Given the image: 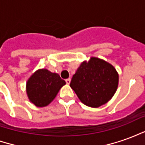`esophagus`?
I'll return each mask as SVG.
<instances>
[{"label": "esophagus", "instance_id": "obj_1", "mask_svg": "<svg viewBox=\"0 0 145 145\" xmlns=\"http://www.w3.org/2000/svg\"><path fill=\"white\" fill-rule=\"evenodd\" d=\"M65 82H66V83L67 84V85H69L70 83H71V78H67L65 80Z\"/></svg>", "mask_w": 145, "mask_h": 145}]
</instances>
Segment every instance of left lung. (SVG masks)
Masks as SVG:
<instances>
[{"instance_id": "obj_1", "label": "left lung", "mask_w": 145, "mask_h": 145, "mask_svg": "<svg viewBox=\"0 0 145 145\" xmlns=\"http://www.w3.org/2000/svg\"><path fill=\"white\" fill-rule=\"evenodd\" d=\"M119 76L113 67L104 60L91 57L83 62L73 75L70 84L82 103L90 107H99L115 94Z\"/></svg>"}]
</instances>
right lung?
<instances>
[{"label": "right lung", "mask_w": 145, "mask_h": 145, "mask_svg": "<svg viewBox=\"0 0 145 145\" xmlns=\"http://www.w3.org/2000/svg\"><path fill=\"white\" fill-rule=\"evenodd\" d=\"M65 84V81L60 78L58 74L46 69L39 70L27 82V95L35 106H46L54 100L60 88Z\"/></svg>", "instance_id": "right-lung-1"}]
</instances>
